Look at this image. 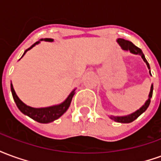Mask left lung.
Here are the masks:
<instances>
[{"instance_id": "left-lung-1", "label": "left lung", "mask_w": 161, "mask_h": 161, "mask_svg": "<svg viewBox=\"0 0 161 161\" xmlns=\"http://www.w3.org/2000/svg\"><path fill=\"white\" fill-rule=\"evenodd\" d=\"M116 41H117V43L120 45L121 48L123 50V51H128V52H130L132 54L140 55V56L142 57V58L146 63L147 68H148L150 76H152L151 71H150V66H149V64L148 62L147 61V59H146L145 55L143 54L142 50L140 49L139 47H137V46H135L133 43L130 42V41H128V40H123V39H118ZM153 84H152V85H151V89H150V92H149V95H148V99H147V100L145 102V103L142 105V107L139 108V109H137L136 111L133 112V113L129 114V115H122V116L108 115V116H109V118L112 119V120H114V121H116V122H121V123H129V122L134 121L135 119L138 118L139 116L142 115V113H144V112L147 110V108H148L149 104H150V102H151V97H152V96H153Z\"/></svg>"}]
</instances>
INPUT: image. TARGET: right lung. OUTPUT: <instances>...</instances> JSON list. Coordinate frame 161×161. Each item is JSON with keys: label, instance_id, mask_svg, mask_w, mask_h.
I'll return each instance as SVG.
<instances>
[{"label": "right lung", "instance_id": "obj_1", "mask_svg": "<svg viewBox=\"0 0 161 161\" xmlns=\"http://www.w3.org/2000/svg\"><path fill=\"white\" fill-rule=\"evenodd\" d=\"M40 41L53 42V39L46 38V39H41L39 41H37L36 43L33 44V46H30L28 49H26L24 52L22 57L26 54L27 51H29V50L33 48V46H35L38 44H40ZM75 91H76V89H74L73 91L70 92V95L68 96V97L63 103H59V104L53 105V106H49V107H46V108H33V107H31V106L25 104L18 97V96L16 95L15 91H14V89L12 83H11V91H12L13 98H14V100L18 108H19L20 112L23 113L24 115L29 116L30 118L33 119L34 121H38L40 123H49V122H52V121L58 119L61 115H63L66 112L67 109L69 108V107H70L72 97H73V96L75 95Z\"/></svg>", "mask_w": 161, "mask_h": 161}]
</instances>
